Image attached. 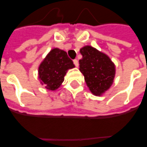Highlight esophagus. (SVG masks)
I'll return each mask as SVG.
<instances>
[{"mask_svg":"<svg viewBox=\"0 0 147 147\" xmlns=\"http://www.w3.org/2000/svg\"><path fill=\"white\" fill-rule=\"evenodd\" d=\"M73 62H74V64H75V65H76V67H78V61L77 59H74L73 60Z\"/></svg>","mask_w":147,"mask_h":147,"instance_id":"esophagus-1","label":"esophagus"}]
</instances>
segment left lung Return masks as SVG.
Segmentation results:
<instances>
[{
    "instance_id": "left-lung-1",
    "label": "left lung",
    "mask_w": 147,
    "mask_h": 147,
    "mask_svg": "<svg viewBox=\"0 0 147 147\" xmlns=\"http://www.w3.org/2000/svg\"><path fill=\"white\" fill-rule=\"evenodd\" d=\"M82 59L79 70L92 94L100 96L111 86L115 76V65L106 54L90 46L80 49Z\"/></svg>"
}]
</instances>
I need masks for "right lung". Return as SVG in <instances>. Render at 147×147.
Returning a JSON list of instances; mask_svg holds the SVG:
<instances>
[{
  "instance_id": "obj_1",
  "label": "right lung",
  "mask_w": 147,
  "mask_h": 147,
  "mask_svg": "<svg viewBox=\"0 0 147 147\" xmlns=\"http://www.w3.org/2000/svg\"><path fill=\"white\" fill-rule=\"evenodd\" d=\"M75 67L66 52L55 48L46 56L39 66V78L48 90L54 91L60 87L67 71Z\"/></svg>"
}]
</instances>
